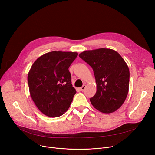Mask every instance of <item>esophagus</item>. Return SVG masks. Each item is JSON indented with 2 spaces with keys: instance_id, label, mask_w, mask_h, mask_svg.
Wrapping results in <instances>:
<instances>
[{
  "instance_id": "1",
  "label": "esophagus",
  "mask_w": 155,
  "mask_h": 155,
  "mask_svg": "<svg viewBox=\"0 0 155 155\" xmlns=\"http://www.w3.org/2000/svg\"><path fill=\"white\" fill-rule=\"evenodd\" d=\"M85 87H86V85H83L82 87H80V90H81L82 91H84L85 90Z\"/></svg>"
}]
</instances>
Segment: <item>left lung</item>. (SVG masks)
I'll return each mask as SVG.
<instances>
[{"instance_id": "1", "label": "left lung", "mask_w": 155, "mask_h": 155, "mask_svg": "<svg viewBox=\"0 0 155 155\" xmlns=\"http://www.w3.org/2000/svg\"><path fill=\"white\" fill-rule=\"evenodd\" d=\"M79 57L93 69L97 85L95 95L90 99L92 106L104 113H111L121 107L129 88V67L113 49L101 48L85 51Z\"/></svg>"}]
</instances>
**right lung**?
I'll return each instance as SVG.
<instances>
[{"label": "right lung", "instance_id": "obj_1", "mask_svg": "<svg viewBox=\"0 0 155 155\" xmlns=\"http://www.w3.org/2000/svg\"><path fill=\"white\" fill-rule=\"evenodd\" d=\"M77 56L76 52L52 51L32 64L28 74L30 94L45 115L58 117L69 108L77 92L68 68Z\"/></svg>", "mask_w": 155, "mask_h": 155}]
</instances>
